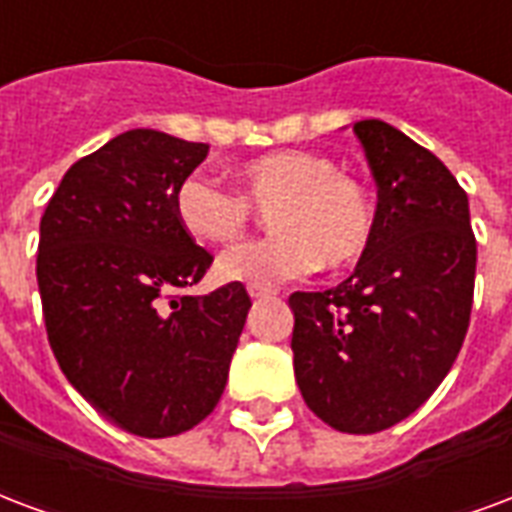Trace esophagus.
Masks as SVG:
<instances>
[{"label":"esophagus","instance_id":"esophagus-1","mask_svg":"<svg viewBox=\"0 0 512 512\" xmlns=\"http://www.w3.org/2000/svg\"><path fill=\"white\" fill-rule=\"evenodd\" d=\"M246 293H249V298H271V295H274V290H271V287H263V285H249L246 287Z\"/></svg>","mask_w":512,"mask_h":512}]
</instances>
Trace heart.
Here are the masks:
<instances>
[{"label": "heart", "mask_w": 512, "mask_h": 512, "mask_svg": "<svg viewBox=\"0 0 512 512\" xmlns=\"http://www.w3.org/2000/svg\"><path fill=\"white\" fill-rule=\"evenodd\" d=\"M238 192L203 173H189L173 198L181 230L200 244H236L268 214L274 236L241 244L219 257L225 282L274 285L312 274L317 266L344 268L369 249L374 206L369 192L312 151L282 149L241 162Z\"/></svg>", "instance_id": "obj_1"}]
</instances>
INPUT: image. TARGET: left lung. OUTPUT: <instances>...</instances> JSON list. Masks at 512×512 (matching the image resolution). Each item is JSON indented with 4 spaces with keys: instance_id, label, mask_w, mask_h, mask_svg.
I'll return each mask as SVG.
<instances>
[{
    "instance_id": "obj_1",
    "label": "left lung",
    "mask_w": 512,
    "mask_h": 512,
    "mask_svg": "<svg viewBox=\"0 0 512 512\" xmlns=\"http://www.w3.org/2000/svg\"><path fill=\"white\" fill-rule=\"evenodd\" d=\"M377 181L374 236L344 282L293 293L295 382L347 434L391 429L445 380L467 336L478 246L467 192L380 119L352 124Z\"/></svg>"
}]
</instances>
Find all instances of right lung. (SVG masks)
<instances>
[{
  "label": "right lung",
  "mask_w": 512,
  "mask_h": 512,
  "mask_svg": "<svg viewBox=\"0 0 512 512\" xmlns=\"http://www.w3.org/2000/svg\"><path fill=\"white\" fill-rule=\"evenodd\" d=\"M206 154L168 132H121L64 173L40 219L51 350L75 391L138 437H176L211 415L252 306L241 282L176 295L214 260L173 208Z\"/></svg>",
  "instance_id": "add662e5"
}]
</instances>
